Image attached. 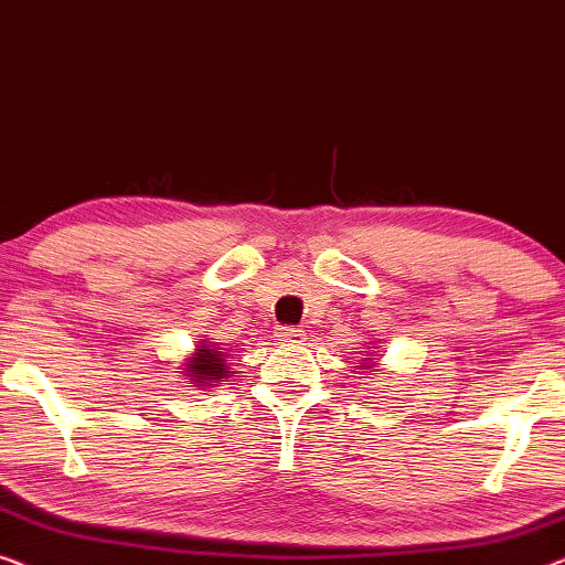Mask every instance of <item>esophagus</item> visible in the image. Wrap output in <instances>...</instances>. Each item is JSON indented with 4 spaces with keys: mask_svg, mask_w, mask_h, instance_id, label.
Here are the masks:
<instances>
[{
    "mask_svg": "<svg viewBox=\"0 0 565 565\" xmlns=\"http://www.w3.org/2000/svg\"><path fill=\"white\" fill-rule=\"evenodd\" d=\"M279 338L284 340V343H289V345H297V343H305V330H299V328H284L281 332H279Z\"/></svg>",
    "mask_w": 565,
    "mask_h": 565,
    "instance_id": "1",
    "label": "esophagus"
}]
</instances>
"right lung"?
<instances>
[{
	"instance_id": "1",
	"label": "right lung",
	"mask_w": 565,
	"mask_h": 565,
	"mask_svg": "<svg viewBox=\"0 0 565 565\" xmlns=\"http://www.w3.org/2000/svg\"><path fill=\"white\" fill-rule=\"evenodd\" d=\"M189 376H194V381H200V386L212 384V381H220L227 376L225 361H222V348H212V345H200V353H196L194 361H189Z\"/></svg>"
}]
</instances>
